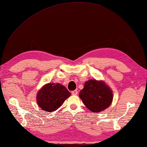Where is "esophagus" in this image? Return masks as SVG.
Returning <instances> with one entry per match:
<instances>
[{"mask_svg":"<svg viewBox=\"0 0 147 147\" xmlns=\"http://www.w3.org/2000/svg\"><path fill=\"white\" fill-rule=\"evenodd\" d=\"M71 94H72V95H74V96H76L78 94V91L77 90H74V91H72V92H71Z\"/></svg>","mask_w":147,"mask_h":147,"instance_id":"obj_1","label":"esophagus"}]
</instances>
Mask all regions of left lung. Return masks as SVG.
<instances>
[{
  "mask_svg": "<svg viewBox=\"0 0 147 147\" xmlns=\"http://www.w3.org/2000/svg\"><path fill=\"white\" fill-rule=\"evenodd\" d=\"M111 89L102 81L89 80L80 91L79 97L92 112L98 113L107 108L113 98Z\"/></svg>",
  "mask_w": 147,
  "mask_h": 147,
  "instance_id": "left-lung-1",
  "label": "left lung"
}]
</instances>
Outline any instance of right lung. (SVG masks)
Wrapping results in <instances>:
<instances>
[{
    "instance_id": "add662e5",
    "label": "right lung",
    "mask_w": 147,
    "mask_h": 147,
    "mask_svg": "<svg viewBox=\"0 0 147 147\" xmlns=\"http://www.w3.org/2000/svg\"><path fill=\"white\" fill-rule=\"evenodd\" d=\"M67 88L60 84H48L39 90L37 102L40 107L47 112H53L62 105L70 96Z\"/></svg>"
}]
</instances>
